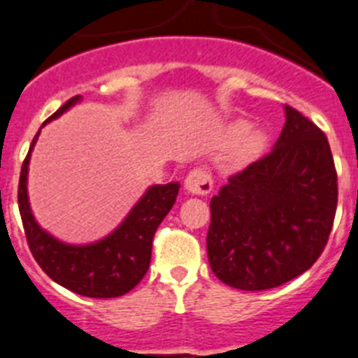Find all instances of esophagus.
Listing matches in <instances>:
<instances>
[{
  "instance_id": "obj_1",
  "label": "esophagus",
  "mask_w": 358,
  "mask_h": 358,
  "mask_svg": "<svg viewBox=\"0 0 358 358\" xmlns=\"http://www.w3.org/2000/svg\"><path fill=\"white\" fill-rule=\"evenodd\" d=\"M184 185L187 189V193L206 196L213 191V178L206 169H193L187 174Z\"/></svg>"
}]
</instances>
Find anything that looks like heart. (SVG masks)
Returning a JSON list of instances; mask_svg holds the SVG:
<instances>
[{"label": "heart", "instance_id": "1", "mask_svg": "<svg viewBox=\"0 0 358 358\" xmlns=\"http://www.w3.org/2000/svg\"><path fill=\"white\" fill-rule=\"evenodd\" d=\"M240 137L243 140L238 142L233 152L235 160H249L266 147V134L260 129L249 131V123L244 120H238L229 127V140H239Z\"/></svg>", "mask_w": 358, "mask_h": 358}]
</instances>
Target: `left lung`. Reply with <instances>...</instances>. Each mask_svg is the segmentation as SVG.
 I'll list each match as a JSON object with an SVG mask.
<instances>
[{
  "instance_id": "left-lung-1",
  "label": "left lung",
  "mask_w": 358,
  "mask_h": 358,
  "mask_svg": "<svg viewBox=\"0 0 358 358\" xmlns=\"http://www.w3.org/2000/svg\"><path fill=\"white\" fill-rule=\"evenodd\" d=\"M269 155L233 174L211 198L207 257L224 284L264 291L317 262L337 211V171L326 134L286 105Z\"/></svg>"
}]
</instances>
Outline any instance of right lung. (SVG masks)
<instances>
[{"label":"right lung","instance_id":"add662e5","mask_svg":"<svg viewBox=\"0 0 358 358\" xmlns=\"http://www.w3.org/2000/svg\"><path fill=\"white\" fill-rule=\"evenodd\" d=\"M80 100L82 96L71 98L47 122H43V125L62 116ZM40 133L41 129L32 140L29 155L21 165L17 187V206L32 257L56 284L78 295L91 299H114L125 295L140 284L149 269L152 238L158 225L176 202L180 184L171 182L165 185H151L129 211L125 220L105 238L83 245L65 244L54 238L36 222L29 203V162Z\"/></svg>","mask_w":358,"mask_h":358}]
</instances>
